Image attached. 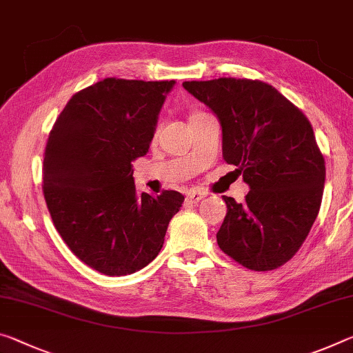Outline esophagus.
<instances>
[{
    "label": "esophagus",
    "mask_w": 353,
    "mask_h": 353,
    "mask_svg": "<svg viewBox=\"0 0 353 353\" xmlns=\"http://www.w3.org/2000/svg\"><path fill=\"white\" fill-rule=\"evenodd\" d=\"M204 196H205V194L198 192V190H190V192L187 193V199L190 201V203H199V201L203 199Z\"/></svg>",
    "instance_id": "obj_1"
}]
</instances>
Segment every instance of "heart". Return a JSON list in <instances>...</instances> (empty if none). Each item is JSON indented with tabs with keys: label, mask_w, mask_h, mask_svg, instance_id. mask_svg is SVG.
I'll return each mask as SVG.
<instances>
[{
	"label": "heart",
	"mask_w": 353,
	"mask_h": 353,
	"mask_svg": "<svg viewBox=\"0 0 353 353\" xmlns=\"http://www.w3.org/2000/svg\"><path fill=\"white\" fill-rule=\"evenodd\" d=\"M196 114H199V113H193V114H192V116H196ZM192 116H190V117H192Z\"/></svg>",
	"instance_id": "b5f03b06"
}]
</instances>
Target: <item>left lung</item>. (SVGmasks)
Wrapping results in <instances>:
<instances>
[{
    "instance_id": "obj_1",
    "label": "left lung",
    "mask_w": 353,
    "mask_h": 353,
    "mask_svg": "<svg viewBox=\"0 0 353 353\" xmlns=\"http://www.w3.org/2000/svg\"><path fill=\"white\" fill-rule=\"evenodd\" d=\"M182 86L220 121L223 159L250 192L228 205L218 247L250 270L281 267L303 245L319 214L325 160L307 117L275 88L247 78L185 81Z\"/></svg>"
}]
</instances>
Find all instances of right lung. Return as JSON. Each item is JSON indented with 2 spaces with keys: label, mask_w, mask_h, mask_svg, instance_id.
Listing matches in <instances>:
<instances>
[{
  "label": "right lung",
  "mask_w": 353,
  "mask_h": 353,
  "mask_svg": "<svg viewBox=\"0 0 353 353\" xmlns=\"http://www.w3.org/2000/svg\"><path fill=\"white\" fill-rule=\"evenodd\" d=\"M171 81L105 78L72 96L48 135L43 196L78 259L108 276L141 270L160 253L183 196L139 194L132 161L146 155Z\"/></svg>",
  "instance_id": "obj_1"
}]
</instances>
